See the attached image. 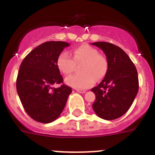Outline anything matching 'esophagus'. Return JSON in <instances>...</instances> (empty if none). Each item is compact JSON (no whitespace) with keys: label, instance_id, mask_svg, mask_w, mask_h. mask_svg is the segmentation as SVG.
<instances>
[{"label":"esophagus","instance_id":"esophagus-1","mask_svg":"<svg viewBox=\"0 0 155 155\" xmlns=\"http://www.w3.org/2000/svg\"><path fill=\"white\" fill-rule=\"evenodd\" d=\"M76 91L79 93H84L86 91V90L84 89H76Z\"/></svg>","mask_w":155,"mask_h":155}]
</instances>
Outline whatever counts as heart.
<instances>
[{
	"label": "heart",
	"instance_id": "obj_1",
	"mask_svg": "<svg viewBox=\"0 0 155 155\" xmlns=\"http://www.w3.org/2000/svg\"><path fill=\"white\" fill-rule=\"evenodd\" d=\"M75 63L83 62L80 74L67 78V84L78 89L87 88L95 83L97 79H102L106 74L108 64L106 59L98 53L97 49L88 44H82L74 50V59L68 51L60 53L57 65L61 73L69 75L73 72Z\"/></svg>",
	"mask_w": 155,
	"mask_h": 155
}]
</instances>
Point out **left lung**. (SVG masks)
I'll use <instances>...</instances> for the list:
<instances>
[{"instance_id": "obj_1", "label": "left lung", "mask_w": 155, "mask_h": 155, "mask_svg": "<svg viewBox=\"0 0 155 155\" xmlns=\"http://www.w3.org/2000/svg\"><path fill=\"white\" fill-rule=\"evenodd\" d=\"M91 44L104 52L108 64L104 79L91 88L95 94L92 108L100 118L116 120L127 113L136 98L139 88L137 71L129 56L119 46L105 42Z\"/></svg>"}]
</instances>
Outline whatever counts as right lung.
<instances>
[{
	"instance_id": "obj_1",
	"label": "right lung",
	"mask_w": 155,
	"mask_h": 155,
	"mask_svg": "<svg viewBox=\"0 0 155 155\" xmlns=\"http://www.w3.org/2000/svg\"><path fill=\"white\" fill-rule=\"evenodd\" d=\"M70 43L50 41L42 43L25 57L19 68L16 88L25 110L34 120L49 124L61 116L72 89L63 84L57 65L60 53ZM55 84H61L57 89Z\"/></svg>"
}]
</instances>
